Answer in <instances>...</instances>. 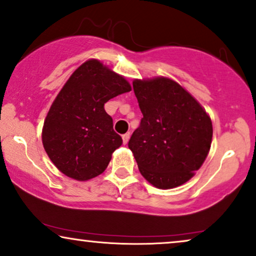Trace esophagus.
<instances>
[{
  "label": "esophagus",
  "instance_id": "esophagus-1",
  "mask_svg": "<svg viewBox=\"0 0 256 256\" xmlns=\"http://www.w3.org/2000/svg\"><path fill=\"white\" fill-rule=\"evenodd\" d=\"M129 138H130V134H129V132H126V134L122 135V140H124V144H128Z\"/></svg>",
  "mask_w": 256,
  "mask_h": 256
}]
</instances>
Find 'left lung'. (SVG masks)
Listing matches in <instances>:
<instances>
[{"label": "left lung", "instance_id": "left-lung-1", "mask_svg": "<svg viewBox=\"0 0 256 256\" xmlns=\"http://www.w3.org/2000/svg\"><path fill=\"white\" fill-rule=\"evenodd\" d=\"M132 88L144 118L128 147L142 176L161 189L184 184L201 167L210 149V118L172 80H135Z\"/></svg>", "mask_w": 256, "mask_h": 256}]
</instances>
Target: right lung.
Returning a JSON list of instances; mask_svg holds the SVG:
<instances>
[{
    "label": "right lung",
    "instance_id": "add662e5",
    "mask_svg": "<svg viewBox=\"0 0 256 256\" xmlns=\"http://www.w3.org/2000/svg\"><path fill=\"white\" fill-rule=\"evenodd\" d=\"M130 90L124 78L98 60L72 72L52 102L42 130L43 147L58 170L78 181L104 172L122 144L104 104Z\"/></svg>",
    "mask_w": 256,
    "mask_h": 256
}]
</instances>
